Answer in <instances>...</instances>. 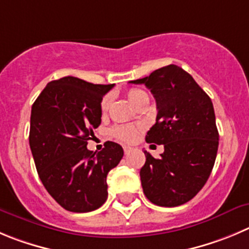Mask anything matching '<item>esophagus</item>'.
<instances>
[{
	"label": "esophagus",
	"instance_id": "1",
	"mask_svg": "<svg viewBox=\"0 0 249 249\" xmlns=\"http://www.w3.org/2000/svg\"><path fill=\"white\" fill-rule=\"evenodd\" d=\"M131 150H132V148L130 147V146H124V152H125V155H127V153H129Z\"/></svg>",
	"mask_w": 249,
	"mask_h": 249
}]
</instances>
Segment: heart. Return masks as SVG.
Masks as SVG:
<instances>
[{
  "mask_svg": "<svg viewBox=\"0 0 249 249\" xmlns=\"http://www.w3.org/2000/svg\"><path fill=\"white\" fill-rule=\"evenodd\" d=\"M146 94L143 90L138 89V88H132L127 92V98L131 102L132 104H135L138 102V99L141 96ZM110 106V97L106 96L101 102V110L103 113H107ZM139 131H140V126H136V125H117L111 129V135L114 138H117L118 140L124 141V142H132L135 140L139 135Z\"/></svg>",
  "mask_w": 249,
  "mask_h": 249,
  "instance_id": "obj_1",
  "label": "heart"
}]
</instances>
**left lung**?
<instances>
[{
  "label": "left lung",
  "mask_w": 249,
  "mask_h": 249,
  "mask_svg": "<svg viewBox=\"0 0 249 249\" xmlns=\"http://www.w3.org/2000/svg\"><path fill=\"white\" fill-rule=\"evenodd\" d=\"M130 83L145 85L156 99V124L148 130L146 142L164 146L161 159L145 151L140 171L143 194L159 206L185 204L205 185L215 163L219 131L213 102L177 65Z\"/></svg>",
  "instance_id": "8db88e82"
}]
</instances>
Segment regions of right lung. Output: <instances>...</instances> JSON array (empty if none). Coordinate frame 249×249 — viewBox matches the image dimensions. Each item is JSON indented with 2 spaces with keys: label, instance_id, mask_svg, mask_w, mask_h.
<instances>
[{
  "label": "right lung",
  "instance_id": "add662e5",
  "mask_svg": "<svg viewBox=\"0 0 249 249\" xmlns=\"http://www.w3.org/2000/svg\"><path fill=\"white\" fill-rule=\"evenodd\" d=\"M113 87L67 76L49 82L32 106L29 146L39 178L67 211L101 208L108 198V172L124 155L113 141L98 153L87 148L101 124L102 98Z\"/></svg>",
  "mask_w": 249,
  "mask_h": 249
}]
</instances>
